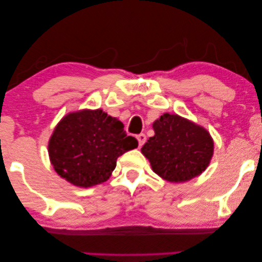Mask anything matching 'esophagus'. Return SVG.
<instances>
[{"label":"esophagus","instance_id":"esophagus-1","mask_svg":"<svg viewBox=\"0 0 262 262\" xmlns=\"http://www.w3.org/2000/svg\"><path fill=\"white\" fill-rule=\"evenodd\" d=\"M137 139H138L139 147H141L145 144V141H146V136H145L144 134H140V135L137 136Z\"/></svg>","mask_w":262,"mask_h":262}]
</instances>
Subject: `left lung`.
<instances>
[{"label":"left lung","mask_w":262,"mask_h":262,"mask_svg":"<svg viewBox=\"0 0 262 262\" xmlns=\"http://www.w3.org/2000/svg\"><path fill=\"white\" fill-rule=\"evenodd\" d=\"M154 135L141 147L154 173L169 182H184L207 168L213 141L205 128L178 115L164 114L153 123Z\"/></svg>","instance_id":"obj_1"}]
</instances>
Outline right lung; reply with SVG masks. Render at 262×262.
Masks as SVG:
<instances>
[{
    "label": "right lung",
    "instance_id": "obj_1",
    "mask_svg": "<svg viewBox=\"0 0 262 262\" xmlns=\"http://www.w3.org/2000/svg\"><path fill=\"white\" fill-rule=\"evenodd\" d=\"M138 146L121 121L97 110H82L61 119L49 143L50 159L60 177L79 187L106 181L119 156Z\"/></svg>",
    "mask_w": 262,
    "mask_h": 262
}]
</instances>
